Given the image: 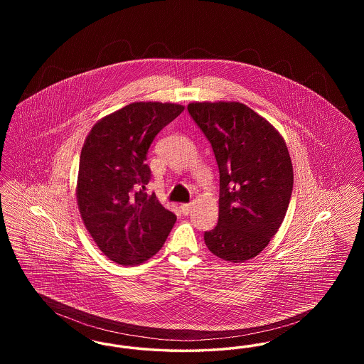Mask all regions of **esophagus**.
<instances>
[{
	"mask_svg": "<svg viewBox=\"0 0 364 364\" xmlns=\"http://www.w3.org/2000/svg\"><path fill=\"white\" fill-rule=\"evenodd\" d=\"M180 208H181L183 214L188 215L191 211H192V208H193V205H192V203H184V205H181V206H180Z\"/></svg>",
	"mask_w": 364,
	"mask_h": 364,
	"instance_id": "1",
	"label": "esophagus"
}]
</instances>
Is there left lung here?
<instances>
[{
  "instance_id": "8db88e82",
  "label": "left lung",
  "mask_w": 364,
  "mask_h": 364,
  "mask_svg": "<svg viewBox=\"0 0 364 364\" xmlns=\"http://www.w3.org/2000/svg\"><path fill=\"white\" fill-rule=\"evenodd\" d=\"M187 109L208 139L220 171L218 224L205 232V242L228 262L255 258L289 206L294 168L287 143L247 105L192 102Z\"/></svg>"
}]
</instances>
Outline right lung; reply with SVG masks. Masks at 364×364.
Instances as JSON below:
<instances>
[{"label": "right lung", "mask_w": 364, "mask_h": 364, "mask_svg": "<svg viewBox=\"0 0 364 364\" xmlns=\"http://www.w3.org/2000/svg\"><path fill=\"white\" fill-rule=\"evenodd\" d=\"M183 110L169 102L127 105L97 122L85 140L77 206L98 248L119 264H140L156 255L177 220L141 188L151 177L150 144Z\"/></svg>", "instance_id": "obj_1"}]
</instances>
